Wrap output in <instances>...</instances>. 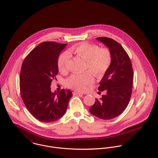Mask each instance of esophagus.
I'll return each mask as SVG.
<instances>
[{
	"mask_svg": "<svg viewBox=\"0 0 158 158\" xmlns=\"http://www.w3.org/2000/svg\"><path fill=\"white\" fill-rule=\"evenodd\" d=\"M73 95H82V94L80 92H73Z\"/></svg>",
	"mask_w": 158,
	"mask_h": 158,
	"instance_id": "34e87169",
	"label": "esophagus"
}]
</instances>
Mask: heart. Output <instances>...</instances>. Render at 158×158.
<instances>
[{"label": "heart", "mask_w": 158, "mask_h": 158, "mask_svg": "<svg viewBox=\"0 0 158 158\" xmlns=\"http://www.w3.org/2000/svg\"><path fill=\"white\" fill-rule=\"evenodd\" d=\"M70 54L85 60V69H89L97 78H101L109 70L112 62V55L107 48H100L96 44L82 42L74 45L69 50ZM70 60L68 52L62 53L58 58L59 71L65 73ZM94 82L92 73L89 71L81 74H73L66 81V86L77 91L83 92Z\"/></svg>", "instance_id": "1"}]
</instances>
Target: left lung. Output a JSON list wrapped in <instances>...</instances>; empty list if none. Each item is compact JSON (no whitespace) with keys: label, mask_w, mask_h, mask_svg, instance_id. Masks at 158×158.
<instances>
[{"label":"left lung","mask_w":158,"mask_h":158,"mask_svg":"<svg viewBox=\"0 0 158 158\" xmlns=\"http://www.w3.org/2000/svg\"><path fill=\"white\" fill-rule=\"evenodd\" d=\"M97 39L111 51L112 62L100 82L99 93L105 91L100 100L96 98L90 112L102 119H111L121 114L127 107L132 92L133 71L129 57L123 46L114 40L104 37Z\"/></svg>","instance_id":"obj_1"}]
</instances>
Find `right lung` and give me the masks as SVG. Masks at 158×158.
<instances>
[{
	"mask_svg": "<svg viewBox=\"0 0 158 158\" xmlns=\"http://www.w3.org/2000/svg\"><path fill=\"white\" fill-rule=\"evenodd\" d=\"M67 44L46 42L39 44L25 58L20 74V90L29 112L43 123L57 121L65 114L72 97L69 90H51L58 73V58Z\"/></svg>",
	"mask_w": 158,
	"mask_h": 158,
	"instance_id": "1",
	"label": "right lung"
}]
</instances>
